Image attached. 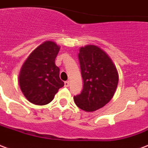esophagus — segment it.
I'll use <instances>...</instances> for the list:
<instances>
[{
  "mask_svg": "<svg viewBox=\"0 0 148 148\" xmlns=\"http://www.w3.org/2000/svg\"><path fill=\"white\" fill-rule=\"evenodd\" d=\"M69 86V81H65V87H68Z\"/></svg>",
  "mask_w": 148,
  "mask_h": 148,
  "instance_id": "obj_1",
  "label": "esophagus"
}]
</instances>
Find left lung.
<instances>
[{
  "label": "left lung",
  "mask_w": 148,
  "mask_h": 148,
  "mask_svg": "<svg viewBox=\"0 0 148 148\" xmlns=\"http://www.w3.org/2000/svg\"><path fill=\"white\" fill-rule=\"evenodd\" d=\"M83 88L74 101L80 109L92 112L111 101L119 82L116 66L108 54L96 45L81 47L79 53Z\"/></svg>",
  "instance_id": "obj_1"
}]
</instances>
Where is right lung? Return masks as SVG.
<instances>
[{
    "mask_svg": "<svg viewBox=\"0 0 148 148\" xmlns=\"http://www.w3.org/2000/svg\"><path fill=\"white\" fill-rule=\"evenodd\" d=\"M60 46L54 41H45L28 56L18 74V83L25 97L36 105H45L54 99L64 86L60 79L59 68L55 58Z\"/></svg>",
    "mask_w": 148,
    "mask_h": 148,
    "instance_id": "1",
    "label": "right lung"
}]
</instances>
